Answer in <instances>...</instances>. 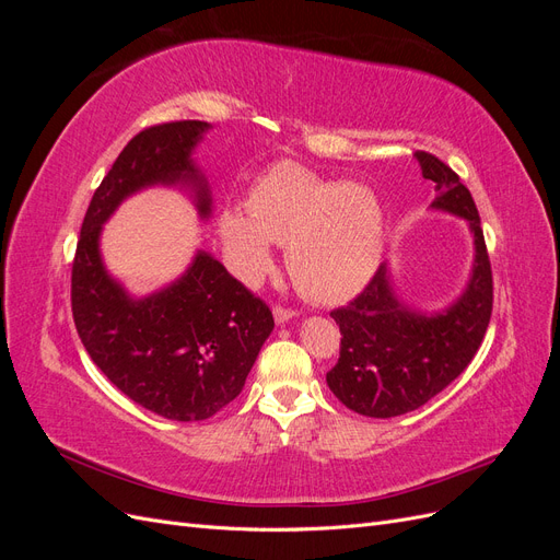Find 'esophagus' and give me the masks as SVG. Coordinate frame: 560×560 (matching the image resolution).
Instances as JSON below:
<instances>
[{"mask_svg": "<svg viewBox=\"0 0 560 560\" xmlns=\"http://www.w3.org/2000/svg\"><path fill=\"white\" fill-rule=\"evenodd\" d=\"M273 315H276V322H278V325H284L287 319L296 317V311H292V308H282V306H276V308H273Z\"/></svg>", "mask_w": 560, "mask_h": 560, "instance_id": "obj_1", "label": "esophagus"}]
</instances>
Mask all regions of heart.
Segmentation results:
<instances>
[{"label": "heart", "mask_w": 560, "mask_h": 560, "mask_svg": "<svg viewBox=\"0 0 560 560\" xmlns=\"http://www.w3.org/2000/svg\"><path fill=\"white\" fill-rule=\"evenodd\" d=\"M229 266L257 284L273 266V243L290 247L292 278L308 296L334 303L352 296L374 273L385 238L378 196L364 184H338L292 161L257 177L247 206L219 217Z\"/></svg>", "instance_id": "heart-1"}]
</instances>
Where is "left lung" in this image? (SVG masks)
Listing matches in <instances>:
<instances>
[{
  "label": "left lung",
  "instance_id": "obj_1",
  "mask_svg": "<svg viewBox=\"0 0 560 560\" xmlns=\"http://www.w3.org/2000/svg\"><path fill=\"white\" fill-rule=\"evenodd\" d=\"M416 159L422 177L434 182L432 208L467 219L477 254L465 292L446 311H411L395 296L385 264L362 294L331 311L341 354L327 385L350 411L369 418L404 416L442 393L477 354L493 313V270L469 189L428 151H416Z\"/></svg>",
  "mask_w": 560,
  "mask_h": 560
}]
</instances>
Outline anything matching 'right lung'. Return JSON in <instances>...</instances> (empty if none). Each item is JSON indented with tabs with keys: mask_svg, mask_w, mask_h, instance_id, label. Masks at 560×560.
<instances>
[{
	"mask_svg": "<svg viewBox=\"0 0 560 560\" xmlns=\"http://www.w3.org/2000/svg\"><path fill=\"white\" fill-rule=\"evenodd\" d=\"M208 128L171 121L135 135L93 194L72 264V315L91 360L135 404L179 422L206 420L241 395L273 313L208 252L165 290L132 299L105 270L100 233L121 200L154 184L191 189L208 219L210 189L191 161Z\"/></svg>",
	"mask_w": 560,
	"mask_h": 560,
	"instance_id": "add662e5",
	"label": "right lung"
}]
</instances>
